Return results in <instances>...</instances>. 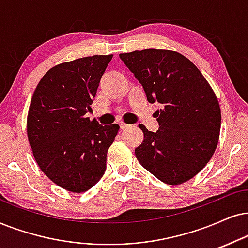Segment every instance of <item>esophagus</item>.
<instances>
[{
	"instance_id": "esophagus-1",
	"label": "esophagus",
	"mask_w": 248,
	"mask_h": 248,
	"mask_svg": "<svg viewBox=\"0 0 248 248\" xmlns=\"http://www.w3.org/2000/svg\"><path fill=\"white\" fill-rule=\"evenodd\" d=\"M119 126H120V129H124V128L129 127V124H124V122H120V124H119Z\"/></svg>"
}]
</instances>
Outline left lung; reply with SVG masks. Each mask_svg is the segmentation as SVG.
<instances>
[{
    "mask_svg": "<svg viewBox=\"0 0 248 248\" xmlns=\"http://www.w3.org/2000/svg\"><path fill=\"white\" fill-rule=\"evenodd\" d=\"M156 111L159 129L143 124L144 140L135 149L146 170L170 186L191 180L214 155L221 129V109L212 87L190 59L171 50L145 49L120 54Z\"/></svg>",
    "mask_w": 248,
    "mask_h": 248,
    "instance_id": "8db88e82",
    "label": "left lung"
}]
</instances>
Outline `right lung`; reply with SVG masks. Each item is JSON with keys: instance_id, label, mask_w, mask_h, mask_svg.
Segmentation results:
<instances>
[{"instance_id": "right-lung-1", "label": "right lung", "mask_w": 248, "mask_h": 248, "mask_svg": "<svg viewBox=\"0 0 248 248\" xmlns=\"http://www.w3.org/2000/svg\"><path fill=\"white\" fill-rule=\"evenodd\" d=\"M113 55H95L56 65L43 75L31 101L27 136L41 170L71 192L101 180L119 124L87 118L102 75Z\"/></svg>"}]
</instances>
